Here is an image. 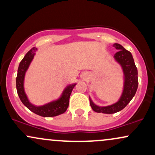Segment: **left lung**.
I'll return each instance as SVG.
<instances>
[{
    "mask_svg": "<svg viewBox=\"0 0 155 155\" xmlns=\"http://www.w3.org/2000/svg\"><path fill=\"white\" fill-rule=\"evenodd\" d=\"M114 47L118 49L114 58L122 65L124 74V86L120 100L115 104L106 107H99L92 102L90 99V106L94 111L104 114H114L122 110L132 100L136 94L138 84V70L135 65L132 54L129 51L126 50L122 45L114 44Z\"/></svg>",
    "mask_w": 155,
    "mask_h": 155,
    "instance_id": "obj_1",
    "label": "left lung"
}]
</instances>
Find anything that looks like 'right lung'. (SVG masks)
Returning a JSON list of instances; mask_svg holds the SVG:
<instances>
[{
    "label": "right lung",
    "instance_id": "add662e5",
    "mask_svg": "<svg viewBox=\"0 0 155 155\" xmlns=\"http://www.w3.org/2000/svg\"><path fill=\"white\" fill-rule=\"evenodd\" d=\"M36 50L37 49L35 47L32 48L31 50L27 52L25 56L24 57V58L21 60L20 63H19L18 71H17V79H16L17 94H18L19 99L22 101V104L33 113L44 117L58 116V115L63 114L67 110L69 105V98H70L71 93L73 89L76 84L70 85V86L68 87L64 90L63 95L59 100L53 101V102L49 103V104L44 105V106H38V107L32 105L28 100V97L25 93L23 83H24L25 74L27 69L28 68L30 63L34 57L35 52Z\"/></svg>",
    "mask_w": 155,
    "mask_h": 155
}]
</instances>
